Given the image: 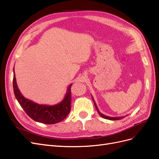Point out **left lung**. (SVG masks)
<instances>
[{
	"label": "left lung",
	"mask_w": 159,
	"mask_h": 159,
	"mask_svg": "<svg viewBox=\"0 0 159 159\" xmlns=\"http://www.w3.org/2000/svg\"><path fill=\"white\" fill-rule=\"evenodd\" d=\"M92 98H93V102H94V106H95V107H96V109L97 110V111H98V114H99L102 117H103V118L107 119V120H119L123 119V118H124V117H125V116H124V117H110V116H106V115H104L103 114H102L101 112L99 111V110H98V106H97V105H96V102H95V100H94V99L93 98V96H92Z\"/></svg>",
	"instance_id": "8db88e82"
}]
</instances>
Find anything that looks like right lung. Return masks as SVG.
Here are the masks:
<instances>
[{"instance_id": "right-lung-1", "label": "right lung", "mask_w": 159, "mask_h": 159, "mask_svg": "<svg viewBox=\"0 0 159 159\" xmlns=\"http://www.w3.org/2000/svg\"><path fill=\"white\" fill-rule=\"evenodd\" d=\"M71 86L72 84H69L63 100L59 103L52 106L39 104L25 98L20 93L16 83L14 66L13 89L15 97L27 115L35 121L45 124H54L63 121L70 111Z\"/></svg>"}]
</instances>
